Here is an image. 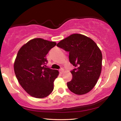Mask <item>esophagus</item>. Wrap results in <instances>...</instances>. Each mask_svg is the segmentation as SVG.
<instances>
[{
    "mask_svg": "<svg viewBox=\"0 0 121 121\" xmlns=\"http://www.w3.org/2000/svg\"><path fill=\"white\" fill-rule=\"evenodd\" d=\"M63 71H64V69L63 68H61L60 69H59V71H60V73H62L63 72Z\"/></svg>",
    "mask_w": 121,
    "mask_h": 121,
    "instance_id": "34e87169",
    "label": "esophagus"
}]
</instances>
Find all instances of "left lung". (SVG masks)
<instances>
[{
	"mask_svg": "<svg viewBox=\"0 0 121 121\" xmlns=\"http://www.w3.org/2000/svg\"><path fill=\"white\" fill-rule=\"evenodd\" d=\"M57 46L69 52L70 62L76 68L70 72L68 89L78 95H84L95 87L102 68L101 51L94 41L78 34H73L61 40Z\"/></svg>",
	"mask_w": 121,
	"mask_h": 121,
	"instance_id": "8db88e82",
	"label": "left lung"
}]
</instances>
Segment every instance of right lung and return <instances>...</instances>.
<instances>
[{"instance_id":"right-lung-1","label":"right lung","mask_w":121,"mask_h":121,"mask_svg":"<svg viewBox=\"0 0 121 121\" xmlns=\"http://www.w3.org/2000/svg\"><path fill=\"white\" fill-rule=\"evenodd\" d=\"M54 42L35 38L22 46L14 62V72L18 82L29 95L43 98L54 89L59 71L46 67V56L56 45Z\"/></svg>"}]
</instances>
